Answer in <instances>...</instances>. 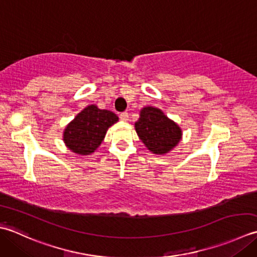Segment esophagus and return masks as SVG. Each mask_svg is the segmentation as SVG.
<instances>
[{
    "label": "esophagus",
    "instance_id": "1",
    "mask_svg": "<svg viewBox=\"0 0 257 257\" xmlns=\"http://www.w3.org/2000/svg\"><path fill=\"white\" fill-rule=\"evenodd\" d=\"M119 118H121V121L126 122V121H128V114L126 112L121 113V114H119Z\"/></svg>",
    "mask_w": 257,
    "mask_h": 257
}]
</instances>
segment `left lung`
<instances>
[{
  "instance_id": "1",
  "label": "left lung",
  "mask_w": 257,
  "mask_h": 257,
  "mask_svg": "<svg viewBox=\"0 0 257 257\" xmlns=\"http://www.w3.org/2000/svg\"><path fill=\"white\" fill-rule=\"evenodd\" d=\"M135 131L140 140L150 152L164 155L177 146L182 140V128L172 121L162 109L145 106L140 111V118L135 122Z\"/></svg>"
}]
</instances>
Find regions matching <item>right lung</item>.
Masks as SVG:
<instances>
[{
  "instance_id": "1",
  "label": "right lung",
  "mask_w": 257,
  "mask_h": 257,
  "mask_svg": "<svg viewBox=\"0 0 257 257\" xmlns=\"http://www.w3.org/2000/svg\"><path fill=\"white\" fill-rule=\"evenodd\" d=\"M116 122H118L116 114L91 104L66 125L63 132V141L73 153L90 155L101 145L108 127Z\"/></svg>"
}]
</instances>
